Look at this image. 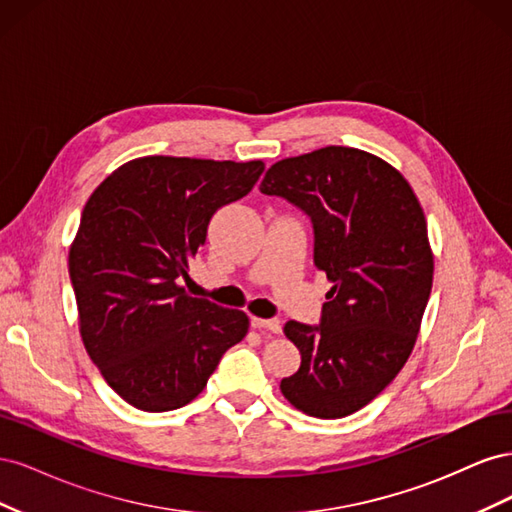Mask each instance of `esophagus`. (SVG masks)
Masks as SVG:
<instances>
[{
  "mask_svg": "<svg viewBox=\"0 0 512 512\" xmlns=\"http://www.w3.org/2000/svg\"><path fill=\"white\" fill-rule=\"evenodd\" d=\"M250 322H252L254 329H265V331H271V333L282 331V322L277 318H256V316H252Z\"/></svg>",
  "mask_w": 512,
  "mask_h": 512,
  "instance_id": "esophagus-1",
  "label": "esophagus"
}]
</instances>
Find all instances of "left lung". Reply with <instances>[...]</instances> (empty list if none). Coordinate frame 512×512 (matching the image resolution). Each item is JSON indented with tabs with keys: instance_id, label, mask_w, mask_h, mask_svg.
I'll list each match as a JSON object with an SVG mask.
<instances>
[{
	"instance_id": "obj_1",
	"label": "left lung",
	"mask_w": 512,
	"mask_h": 512,
	"mask_svg": "<svg viewBox=\"0 0 512 512\" xmlns=\"http://www.w3.org/2000/svg\"><path fill=\"white\" fill-rule=\"evenodd\" d=\"M260 192L309 215L314 265L333 284L318 327L286 322L301 367L280 389L309 416H348L393 382L416 344L433 282L425 213L397 168L337 145L275 162Z\"/></svg>"
}]
</instances>
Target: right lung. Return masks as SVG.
<instances>
[{"label": "right lung", "instance_id": "obj_1", "mask_svg": "<svg viewBox=\"0 0 512 512\" xmlns=\"http://www.w3.org/2000/svg\"><path fill=\"white\" fill-rule=\"evenodd\" d=\"M265 162L147 156L113 170L81 215L68 269L87 354L130 406L168 412L207 386L250 329L241 309L190 297V262L213 213L254 188Z\"/></svg>", "mask_w": 512, "mask_h": 512}]
</instances>
